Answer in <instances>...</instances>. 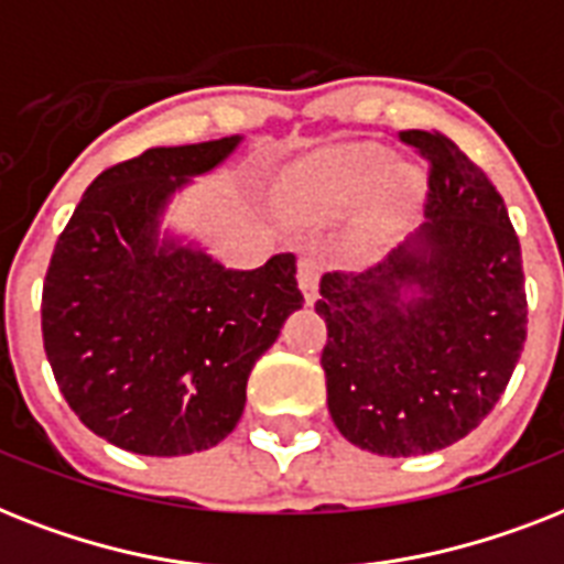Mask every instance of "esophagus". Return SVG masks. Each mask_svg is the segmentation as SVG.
<instances>
[{"label": "esophagus", "mask_w": 564, "mask_h": 564, "mask_svg": "<svg viewBox=\"0 0 564 564\" xmlns=\"http://www.w3.org/2000/svg\"><path fill=\"white\" fill-rule=\"evenodd\" d=\"M319 273H323V264L317 259H303L300 261V270H296V279H300V288H303L305 303H314L317 300L319 288Z\"/></svg>", "instance_id": "34e87169"}]
</instances>
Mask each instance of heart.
Instances as JSON below:
<instances>
[{
	"label": "heart",
	"instance_id": "1",
	"mask_svg": "<svg viewBox=\"0 0 564 564\" xmlns=\"http://www.w3.org/2000/svg\"><path fill=\"white\" fill-rule=\"evenodd\" d=\"M387 186L390 204H402L416 192L413 171L395 169V156L381 145H352L314 160L288 180V204L308 215H340L378 188Z\"/></svg>",
	"mask_w": 564,
	"mask_h": 564
}]
</instances>
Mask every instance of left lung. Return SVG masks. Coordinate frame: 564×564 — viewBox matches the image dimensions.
<instances>
[{
	"mask_svg": "<svg viewBox=\"0 0 564 564\" xmlns=\"http://www.w3.org/2000/svg\"><path fill=\"white\" fill-rule=\"evenodd\" d=\"M399 139L427 160V220L376 264L326 273L314 305L328 328V413L349 443L381 457L471 434L527 340L521 245L498 188L443 133Z\"/></svg>",
	"mask_w": 564,
	"mask_h": 564,
	"instance_id": "1",
	"label": "left lung"
}]
</instances>
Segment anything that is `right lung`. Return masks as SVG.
Here are the masks:
<instances>
[{"label":"right lung","instance_id":"add662e5","mask_svg":"<svg viewBox=\"0 0 564 564\" xmlns=\"http://www.w3.org/2000/svg\"><path fill=\"white\" fill-rule=\"evenodd\" d=\"M241 137L148 148L89 183L43 282V346L75 416L145 457L218 445L245 413L247 378L303 308L294 253L227 270L156 241L165 204Z\"/></svg>","mask_w":564,"mask_h":564}]
</instances>
